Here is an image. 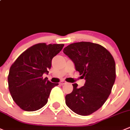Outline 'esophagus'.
<instances>
[{
  "mask_svg": "<svg viewBox=\"0 0 130 130\" xmlns=\"http://www.w3.org/2000/svg\"><path fill=\"white\" fill-rule=\"evenodd\" d=\"M67 83V82L65 81V80H61V81H60V84H61V85H63V84H65Z\"/></svg>",
  "mask_w": 130,
  "mask_h": 130,
  "instance_id": "34e87169",
  "label": "esophagus"
}]
</instances>
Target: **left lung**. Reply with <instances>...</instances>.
<instances>
[{"mask_svg":"<svg viewBox=\"0 0 130 130\" xmlns=\"http://www.w3.org/2000/svg\"><path fill=\"white\" fill-rule=\"evenodd\" d=\"M63 53L72 60L75 70L86 80L84 86L65 96L66 105L76 114L88 116L99 110L107 100L116 80V63L110 53L90 42L70 44Z\"/></svg>","mask_w":130,"mask_h":130,"instance_id":"8db88e82","label":"left lung"}]
</instances>
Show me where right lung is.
<instances>
[{
  "instance_id": "obj_1",
  "label": "right lung",
  "mask_w": 130,
  "mask_h": 130,
  "mask_svg": "<svg viewBox=\"0 0 130 130\" xmlns=\"http://www.w3.org/2000/svg\"><path fill=\"white\" fill-rule=\"evenodd\" d=\"M63 44L39 43L18 56L10 67L8 85L14 102L25 111H36L47 102L53 88L58 83L44 79L48 74L54 56L61 51Z\"/></svg>"
}]
</instances>
